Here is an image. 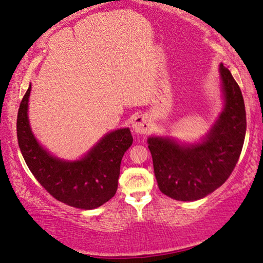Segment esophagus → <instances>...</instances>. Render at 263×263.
Returning a JSON list of instances; mask_svg holds the SVG:
<instances>
[{"instance_id": "obj_1", "label": "esophagus", "mask_w": 263, "mask_h": 263, "mask_svg": "<svg viewBox=\"0 0 263 263\" xmlns=\"http://www.w3.org/2000/svg\"><path fill=\"white\" fill-rule=\"evenodd\" d=\"M149 121L145 116H138L132 123L133 131L136 133H140V135H145L149 130Z\"/></svg>"}]
</instances>
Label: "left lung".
I'll return each mask as SVG.
<instances>
[{
	"label": "left lung",
	"mask_w": 263,
	"mask_h": 263,
	"mask_svg": "<svg viewBox=\"0 0 263 263\" xmlns=\"http://www.w3.org/2000/svg\"><path fill=\"white\" fill-rule=\"evenodd\" d=\"M224 109L206 138L181 145L168 137H149L148 148L160 191L179 201H195L226 183L235 169L246 133V111L239 86L219 65Z\"/></svg>",
	"instance_id": "left-lung-1"
}]
</instances>
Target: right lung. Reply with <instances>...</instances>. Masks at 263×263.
Wrapping results in <instances>:
<instances>
[{"label":"right lung","instance_id":"add662e5","mask_svg":"<svg viewBox=\"0 0 263 263\" xmlns=\"http://www.w3.org/2000/svg\"><path fill=\"white\" fill-rule=\"evenodd\" d=\"M30 93L31 85L17 116L18 145L28 169L59 201L80 209L102 206L117 191L122 157L133 141L131 131L119 128L108 133L80 160H60L33 136L27 116Z\"/></svg>","mask_w":263,"mask_h":263}]
</instances>
